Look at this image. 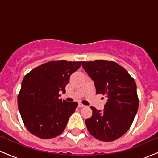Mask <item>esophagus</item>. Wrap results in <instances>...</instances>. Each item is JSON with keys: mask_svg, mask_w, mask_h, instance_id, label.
<instances>
[{"mask_svg": "<svg viewBox=\"0 0 158 158\" xmlns=\"http://www.w3.org/2000/svg\"><path fill=\"white\" fill-rule=\"evenodd\" d=\"M85 106V105L81 104V103H79V108H84Z\"/></svg>", "mask_w": 158, "mask_h": 158, "instance_id": "1", "label": "esophagus"}]
</instances>
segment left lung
<instances>
[{"instance_id":"1","label":"left lung","mask_w":158,"mask_h":158,"mask_svg":"<svg viewBox=\"0 0 158 158\" xmlns=\"http://www.w3.org/2000/svg\"><path fill=\"white\" fill-rule=\"evenodd\" d=\"M81 65L94 81L97 94L108 97L102 111L90 107L93 114L85 120L87 128L99 140H115L129 129L138 110L135 81L126 69L114 61H81Z\"/></svg>"}]
</instances>
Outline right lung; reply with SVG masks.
<instances>
[{"instance_id": "add662e5", "label": "right lung", "mask_w": 158, "mask_h": 158, "mask_svg": "<svg viewBox=\"0 0 158 158\" xmlns=\"http://www.w3.org/2000/svg\"><path fill=\"white\" fill-rule=\"evenodd\" d=\"M81 61H49L32 69L23 78L18 106L24 126L41 139L53 138L63 132L78 106L59 99Z\"/></svg>"}]
</instances>
